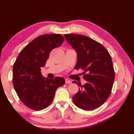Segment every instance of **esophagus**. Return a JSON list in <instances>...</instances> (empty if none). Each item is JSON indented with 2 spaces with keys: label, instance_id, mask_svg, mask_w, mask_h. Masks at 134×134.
Listing matches in <instances>:
<instances>
[{
  "label": "esophagus",
  "instance_id": "34e87169",
  "mask_svg": "<svg viewBox=\"0 0 134 134\" xmlns=\"http://www.w3.org/2000/svg\"><path fill=\"white\" fill-rule=\"evenodd\" d=\"M65 83L66 84H70L71 83V81L68 79H65Z\"/></svg>",
  "mask_w": 134,
  "mask_h": 134
}]
</instances>
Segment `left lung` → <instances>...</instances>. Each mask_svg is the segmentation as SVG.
I'll list each match as a JSON object with an SVG mask.
<instances>
[{
    "label": "left lung",
    "mask_w": 134,
    "mask_h": 134,
    "mask_svg": "<svg viewBox=\"0 0 134 134\" xmlns=\"http://www.w3.org/2000/svg\"><path fill=\"white\" fill-rule=\"evenodd\" d=\"M65 39L77 54L74 68L83 71V78L87 82H77L79 91L72 97L77 107L91 110L102 105L111 93L115 72L110 55L105 47L88 36L77 34H65Z\"/></svg>",
    "instance_id": "left-lung-1"
}]
</instances>
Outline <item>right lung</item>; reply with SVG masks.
Here are the masks:
<instances>
[{
	"mask_svg": "<svg viewBox=\"0 0 134 134\" xmlns=\"http://www.w3.org/2000/svg\"><path fill=\"white\" fill-rule=\"evenodd\" d=\"M63 41L64 37L60 34L38 36L21 51L14 64V90L24 104L31 109L41 110L46 108L52 102L56 90L65 83L63 77L44 78L41 72L51 51Z\"/></svg>",
	"mask_w": 134,
	"mask_h": 134,
	"instance_id": "obj_1",
	"label": "right lung"
}]
</instances>
